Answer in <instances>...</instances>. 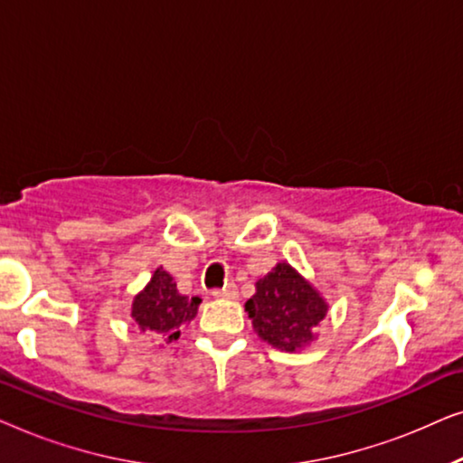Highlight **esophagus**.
Instances as JSON below:
<instances>
[{
    "instance_id": "obj_1",
    "label": "esophagus",
    "mask_w": 463,
    "mask_h": 463,
    "mask_svg": "<svg viewBox=\"0 0 463 463\" xmlns=\"http://www.w3.org/2000/svg\"><path fill=\"white\" fill-rule=\"evenodd\" d=\"M213 295L217 297V299H236V297H238V288H236V284H230V287L214 290Z\"/></svg>"
}]
</instances>
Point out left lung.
I'll return each mask as SVG.
<instances>
[{
  "label": "left lung",
  "instance_id": "left-lung-1",
  "mask_svg": "<svg viewBox=\"0 0 463 463\" xmlns=\"http://www.w3.org/2000/svg\"><path fill=\"white\" fill-rule=\"evenodd\" d=\"M255 287L244 307L259 337L284 352L312 344L314 328L328 309L318 290L288 263H278Z\"/></svg>",
  "mask_w": 463,
  "mask_h": 463
}]
</instances>
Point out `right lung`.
Returning <instances> with one entry per match:
<instances>
[{"label": "right lung", "instance_id": "1", "mask_svg": "<svg viewBox=\"0 0 463 463\" xmlns=\"http://www.w3.org/2000/svg\"><path fill=\"white\" fill-rule=\"evenodd\" d=\"M200 297L181 295L176 290L175 278L164 268H157L141 293L132 301V320L143 333L162 335L164 341H176L181 337V326L195 318Z\"/></svg>", "mask_w": 463, "mask_h": 463}]
</instances>
